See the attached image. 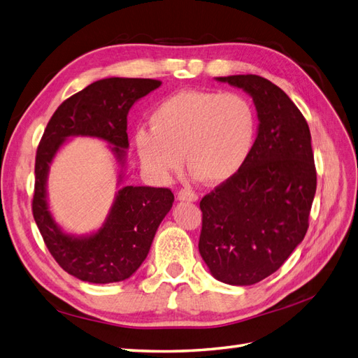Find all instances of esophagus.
<instances>
[{"label":"esophagus","mask_w":358,"mask_h":358,"mask_svg":"<svg viewBox=\"0 0 358 358\" xmlns=\"http://www.w3.org/2000/svg\"><path fill=\"white\" fill-rule=\"evenodd\" d=\"M178 200H179V201H191V203H194V201L199 200V197H197V194H194L192 191L180 189V191L178 192Z\"/></svg>","instance_id":"obj_1"}]
</instances>
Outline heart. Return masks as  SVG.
I'll list each match as a JSON object with an SVG mask.
<instances>
[{
    "instance_id": "heart-1",
    "label": "heart",
    "mask_w": 358,
    "mask_h": 358,
    "mask_svg": "<svg viewBox=\"0 0 358 358\" xmlns=\"http://www.w3.org/2000/svg\"><path fill=\"white\" fill-rule=\"evenodd\" d=\"M150 129L138 128L134 145L140 162L157 180L182 166L194 179L221 185L233 179L252 152L257 112L239 92L180 91L161 100L150 113Z\"/></svg>"
}]
</instances>
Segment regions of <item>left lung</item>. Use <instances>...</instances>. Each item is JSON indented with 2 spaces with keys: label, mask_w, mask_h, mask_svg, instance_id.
Segmentation results:
<instances>
[{
  "label": "left lung",
  "mask_w": 358,
  "mask_h": 358,
  "mask_svg": "<svg viewBox=\"0 0 358 358\" xmlns=\"http://www.w3.org/2000/svg\"><path fill=\"white\" fill-rule=\"evenodd\" d=\"M251 96L257 138L237 175L200 201L199 251L210 275L252 285L275 273L308 231L317 191L310 131L289 96L255 74L215 78Z\"/></svg>",
  "instance_id": "1"
}]
</instances>
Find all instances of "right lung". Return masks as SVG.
<instances>
[{
  "mask_svg": "<svg viewBox=\"0 0 358 358\" xmlns=\"http://www.w3.org/2000/svg\"><path fill=\"white\" fill-rule=\"evenodd\" d=\"M159 86L161 82L154 79L96 80L58 107L41 137L32 213L57 263L83 282L112 284L133 276L146 259L158 227L175 201L167 188L124 187L128 112ZM73 136L101 139L110 145L118 164V191L110 213L99 231L86 235L64 231L52 218L47 197L51 162Z\"/></svg>",
  "mask_w": 358,
  "mask_h": 358,
  "instance_id": "add662e5",
  "label": "right lung"
}]
</instances>
